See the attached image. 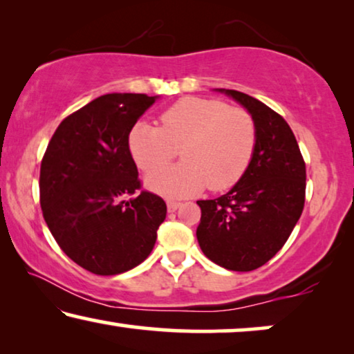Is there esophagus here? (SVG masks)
Segmentation results:
<instances>
[{
    "label": "esophagus",
    "instance_id": "1",
    "mask_svg": "<svg viewBox=\"0 0 354 354\" xmlns=\"http://www.w3.org/2000/svg\"><path fill=\"white\" fill-rule=\"evenodd\" d=\"M178 207H180V203H178V201H174V200H167V211H169V212L177 211Z\"/></svg>",
    "mask_w": 354,
    "mask_h": 354
}]
</instances>
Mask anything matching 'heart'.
<instances>
[{
    "instance_id": "heart-1",
    "label": "heart",
    "mask_w": 354,
    "mask_h": 354,
    "mask_svg": "<svg viewBox=\"0 0 354 354\" xmlns=\"http://www.w3.org/2000/svg\"><path fill=\"white\" fill-rule=\"evenodd\" d=\"M161 127L137 122L129 133V149L145 172L153 171L176 156V167L158 169L147 185L161 195L190 196L209 187L224 192L245 176L256 148V124L243 108L224 101L187 96L159 118Z\"/></svg>"
}]
</instances>
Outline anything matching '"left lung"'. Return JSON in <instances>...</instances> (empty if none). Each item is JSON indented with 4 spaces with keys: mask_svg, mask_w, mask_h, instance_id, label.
<instances>
[{
    "mask_svg": "<svg viewBox=\"0 0 354 354\" xmlns=\"http://www.w3.org/2000/svg\"><path fill=\"white\" fill-rule=\"evenodd\" d=\"M243 106L256 124L253 159L241 180L216 200L196 201V239L221 268L248 272L274 258L301 216L306 164L282 115L253 96L217 88Z\"/></svg>",
    "mask_w": 354,
    "mask_h": 354,
    "instance_id": "left-lung-1",
    "label": "left lung"
}]
</instances>
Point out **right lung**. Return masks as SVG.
<instances>
[{"mask_svg": "<svg viewBox=\"0 0 354 354\" xmlns=\"http://www.w3.org/2000/svg\"><path fill=\"white\" fill-rule=\"evenodd\" d=\"M156 98L109 93L90 101L62 120L41 159L48 229L74 263L96 275L143 263L166 219V203L142 190L129 149L130 130Z\"/></svg>", "mask_w": 354, "mask_h": 354, "instance_id": "1", "label": "right lung"}]
</instances>
